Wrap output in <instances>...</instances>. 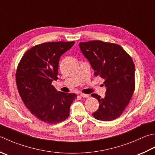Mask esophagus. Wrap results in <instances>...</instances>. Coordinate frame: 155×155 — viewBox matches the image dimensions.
<instances>
[{"instance_id":"34e87169","label":"esophagus","mask_w":155,"mask_h":155,"mask_svg":"<svg viewBox=\"0 0 155 155\" xmlns=\"http://www.w3.org/2000/svg\"><path fill=\"white\" fill-rule=\"evenodd\" d=\"M80 95H81V97H83V98H88V97H89V95H88V94L81 93Z\"/></svg>"}]
</instances>
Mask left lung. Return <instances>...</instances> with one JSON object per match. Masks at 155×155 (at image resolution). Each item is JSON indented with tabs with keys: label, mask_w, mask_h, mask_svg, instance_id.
I'll return each instance as SVG.
<instances>
[{
	"label": "left lung",
	"mask_w": 155,
	"mask_h": 155,
	"mask_svg": "<svg viewBox=\"0 0 155 155\" xmlns=\"http://www.w3.org/2000/svg\"><path fill=\"white\" fill-rule=\"evenodd\" d=\"M80 49L95 71L105 80L104 98L97 94L99 107L93 117L109 122L117 119L125 110L135 89V67L131 56L120 45L99 40L81 42Z\"/></svg>",
	"instance_id": "8db88e82"
}]
</instances>
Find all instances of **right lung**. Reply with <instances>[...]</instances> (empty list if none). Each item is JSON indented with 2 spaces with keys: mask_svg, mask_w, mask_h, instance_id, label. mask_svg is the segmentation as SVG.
I'll use <instances>...</instances> for the list:
<instances>
[{
  "mask_svg": "<svg viewBox=\"0 0 155 155\" xmlns=\"http://www.w3.org/2000/svg\"><path fill=\"white\" fill-rule=\"evenodd\" d=\"M74 41H52L36 45L24 54L18 64L16 83L29 111L38 119L57 124L68 118L74 93L57 91L51 82L58 79L60 58Z\"/></svg>",
  "mask_w": 155,
  "mask_h": 155,
  "instance_id": "add662e5",
  "label": "right lung"
}]
</instances>
